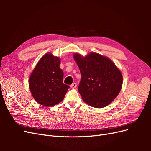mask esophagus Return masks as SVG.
Returning a JSON list of instances; mask_svg holds the SVG:
<instances>
[{"label": "esophagus", "mask_w": 151, "mask_h": 151, "mask_svg": "<svg viewBox=\"0 0 151 151\" xmlns=\"http://www.w3.org/2000/svg\"><path fill=\"white\" fill-rule=\"evenodd\" d=\"M76 87H77V84L76 83H74L70 85V88L72 89H74V88H76Z\"/></svg>", "instance_id": "34e87169"}]
</instances>
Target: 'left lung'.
I'll list each match as a JSON object with an SVG mask.
<instances>
[{"mask_svg":"<svg viewBox=\"0 0 151 151\" xmlns=\"http://www.w3.org/2000/svg\"><path fill=\"white\" fill-rule=\"evenodd\" d=\"M81 74L78 91L84 101L94 108L111 103L122 89L123 77L111 60L91 52L85 57L74 55Z\"/></svg>","mask_w":151,"mask_h":151,"instance_id":"1","label":"left lung"}]
</instances>
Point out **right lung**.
<instances>
[{"label":"right lung","instance_id":"1","mask_svg":"<svg viewBox=\"0 0 151 151\" xmlns=\"http://www.w3.org/2000/svg\"><path fill=\"white\" fill-rule=\"evenodd\" d=\"M60 60L47 53L40 59L29 77V86L34 99L45 106H52L61 102L69 86L63 83V72Z\"/></svg>","mask_w":151,"mask_h":151}]
</instances>
